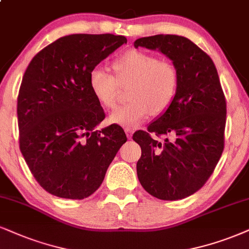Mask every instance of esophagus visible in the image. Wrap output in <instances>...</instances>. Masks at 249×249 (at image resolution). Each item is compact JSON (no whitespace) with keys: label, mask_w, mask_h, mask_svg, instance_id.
Here are the masks:
<instances>
[{"label":"esophagus","mask_w":249,"mask_h":249,"mask_svg":"<svg viewBox=\"0 0 249 249\" xmlns=\"http://www.w3.org/2000/svg\"><path fill=\"white\" fill-rule=\"evenodd\" d=\"M124 131H125V135H127L128 139H131V136H133V133H134V129H131V128H124Z\"/></svg>","instance_id":"1"}]
</instances>
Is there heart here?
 I'll list each match as a JSON object with an SVG mask.
<instances>
[{
	"label": "heart",
	"instance_id": "obj_1",
	"mask_svg": "<svg viewBox=\"0 0 249 249\" xmlns=\"http://www.w3.org/2000/svg\"><path fill=\"white\" fill-rule=\"evenodd\" d=\"M112 67L116 77L100 67L92 69L89 75L92 94L105 108H112L115 105L119 84L131 83V101L110 112L112 124L134 128L152 113L160 115L170 108L177 96L179 82L173 64L145 52L129 51L113 61Z\"/></svg>",
	"mask_w": 249,
	"mask_h": 249
}]
</instances>
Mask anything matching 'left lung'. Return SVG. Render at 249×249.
Instances as JSON below:
<instances>
[{"instance_id": "left-lung-1", "label": "left lung", "mask_w": 249, "mask_h": 249, "mask_svg": "<svg viewBox=\"0 0 249 249\" xmlns=\"http://www.w3.org/2000/svg\"><path fill=\"white\" fill-rule=\"evenodd\" d=\"M134 46L166 55L179 77L170 108L148 130L133 135L142 149L137 177L159 199L188 197L207 182L224 150L226 101L218 72L209 55L185 36H144ZM155 134L167 139L160 141Z\"/></svg>"}]
</instances>
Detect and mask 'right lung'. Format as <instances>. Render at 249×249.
<instances>
[{"label": "right lung", "instance_id": "1", "mask_svg": "<svg viewBox=\"0 0 249 249\" xmlns=\"http://www.w3.org/2000/svg\"><path fill=\"white\" fill-rule=\"evenodd\" d=\"M124 36L70 35L33 57L17 101L19 148L40 186L62 198L93 194L124 143L118 124L97 130L105 119L89 75L120 46Z\"/></svg>", "mask_w": 249, "mask_h": 249}]
</instances>
